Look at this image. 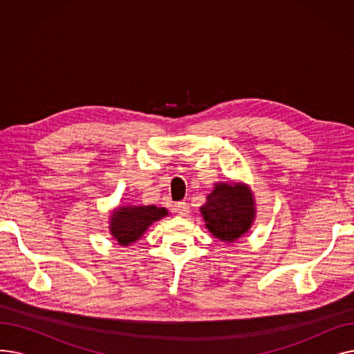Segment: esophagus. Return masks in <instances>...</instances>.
<instances>
[{
    "mask_svg": "<svg viewBox=\"0 0 354 354\" xmlns=\"http://www.w3.org/2000/svg\"><path fill=\"white\" fill-rule=\"evenodd\" d=\"M175 211L179 214V215H182V216H187L188 214H189V205L187 202H178L176 205H175Z\"/></svg>",
    "mask_w": 354,
    "mask_h": 354,
    "instance_id": "1",
    "label": "esophagus"
}]
</instances>
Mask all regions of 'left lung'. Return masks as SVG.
<instances>
[{"instance_id": "1", "label": "left lung", "mask_w": 354, "mask_h": 354, "mask_svg": "<svg viewBox=\"0 0 354 354\" xmlns=\"http://www.w3.org/2000/svg\"><path fill=\"white\" fill-rule=\"evenodd\" d=\"M254 198L245 185L218 183L201 207L207 228L212 235L234 243L244 235L254 219Z\"/></svg>"}]
</instances>
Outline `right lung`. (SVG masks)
I'll list each match as a JSON object with an SVG mask.
<instances>
[{
	"label": "right lung",
	"mask_w": 354,
	"mask_h": 354,
	"mask_svg": "<svg viewBox=\"0 0 354 354\" xmlns=\"http://www.w3.org/2000/svg\"><path fill=\"white\" fill-rule=\"evenodd\" d=\"M166 215L165 208L155 205L119 208L111 215L110 231L120 245H129L138 241L149 225Z\"/></svg>",
	"instance_id": "add662e5"
}]
</instances>
